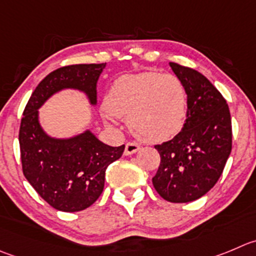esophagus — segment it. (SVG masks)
<instances>
[{
	"label": "esophagus",
	"instance_id": "34e87169",
	"mask_svg": "<svg viewBox=\"0 0 256 256\" xmlns=\"http://www.w3.org/2000/svg\"><path fill=\"white\" fill-rule=\"evenodd\" d=\"M140 144L136 142H128L126 144V150H124V154L126 156H130V154H133V153L138 152L140 150Z\"/></svg>",
	"mask_w": 256,
	"mask_h": 256
}]
</instances>
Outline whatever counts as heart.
<instances>
[{"label":"heart","mask_w":256,"mask_h":256,"mask_svg":"<svg viewBox=\"0 0 256 256\" xmlns=\"http://www.w3.org/2000/svg\"><path fill=\"white\" fill-rule=\"evenodd\" d=\"M109 113L128 116L136 137L148 143L178 134L187 116V93L176 75L143 72L114 80L106 100Z\"/></svg>","instance_id":"heart-1"}]
</instances>
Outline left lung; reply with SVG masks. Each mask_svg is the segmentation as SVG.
Returning <instances> with one entry per match:
<instances>
[{
  "label": "left lung",
  "instance_id": "left-lung-1",
  "mask_svg": "<svg viewBox=\"0 0 256 256\" xmlns=\"http://www.w3.org/2000/svg\"><path fill=\"white\" fill-rule=\"evenodd\" d=\"M187 93V116L181 132L154 146L160 163L152 178L162 198L191 202L208 194L224 171L232 147L231 116L221 93L201 72L170 62Z\"/></svg>",
  "mask_w": 256,
  "mask_h": 256
}]
</instances>
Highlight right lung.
<instances>
[{
    "instance_id": "right-lung-1",
    "label": "right lung",
    "mask_w": 256,
    "mask_h": 256,
    "mask_svg": "<svg viewBox=\"0 0 256 256\" xmlns=\"http://www.w3.org/2000/svg\"><path fill=\"white\" fill-rule=\"evenodd\" d=\"M104 64H78L54 70L31 94L21 119L18 142L26 180L54 208L82 211L93 205L104 188L106 167L119 160L124 144H104L90 130L68 140L51 138L38 123V108L62 89L84 92L96 104V82Z\"/></svg>"
}]
</instances>
